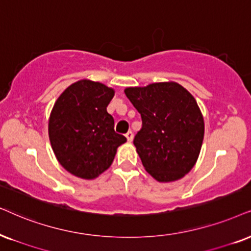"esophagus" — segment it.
<instances>
[{
  "label": "esophagus",
  "instance_id": "1",
  "mask_svg": "<svg viewBox=\"0 0 251 251\" xmlns=\"http://www.w3.org/2000/svg\"><path fill=\"white\" fill-rule=\"evenodd\" d=\"M125 136H126V139H127V141L131 142V141L133 140V132H132V131H128V132L125 134Z\"/></svg>",
  "mask_w": 251,
  "mask_h": 251
}]
</instances>
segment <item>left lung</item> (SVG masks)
Returning <instances> with one entry per match:
<instances>
[{
  "label": "left lung",
  "instance_id": "1",
  "mask_svg": "<svg viewBox=\"0 0 251 251\" xmlns=\"http://www.w3.org/2000/svg\"><path fill=\"white\" fill-rule=\"evenodd\" d=\"M141 115L134 136L145 169L158 182H174L192 169L204 139V118L195 97L176 82L125 89Z\"/></svg>",
  "mask_w": 251,
  "mask_h": 251
}]
</instances>
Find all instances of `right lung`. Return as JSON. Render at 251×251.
Segmentation results:
<instances>
[{
	"label": "right lung",
	"instance_id": "add662e5",
	"mask_svg": "<svg viewBox=\"0 0 251 251\" xmlns=\"http://www.w3.org/2000/svg\"><path fill=\"white\" fill-rule=\"evenodd\" d=\"M113 96L112 88L81 80L56 100L49 122L50 141L56 160L72 175L96 178L126 142L125 136L115 132V120L106 111Z\"/></svg>",
	"mask_w": 251,
	"mask_h": 251
}]
</instances>
